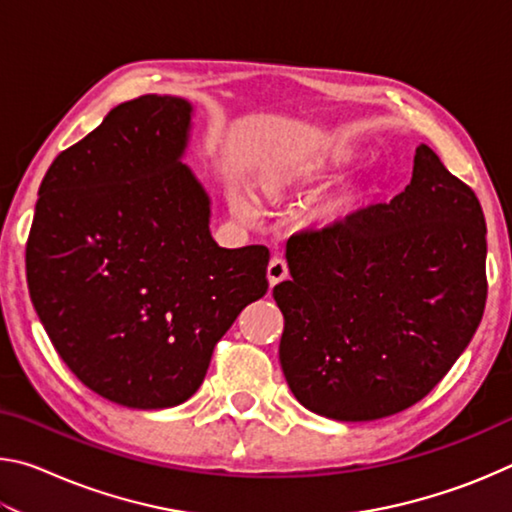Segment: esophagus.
I'll return each mask as SVG.
<instances>
[{
  "label": "esophagus",
  "mask_w": 512,
  "mask_h": 512,
  "mask_svg": "<svg viewBox=\"0 0 512 512\" xmlns=\"http://www.w3.org/2000/svg\"><path fill=\"white\" fill-rule=\"evenodd\" d=\"M266 275H268V284H271V287H275L277 282L287 280V277H289V266H287V262H284L282 257H273L271 262H268V266H266Z\"/></svg>",
  "instance_id": "obj_1"
}]
</instances>
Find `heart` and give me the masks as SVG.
<instances>
[{
  "mask_svg": "<svg viewBox=\"0 0 512 512\" xmlns=\"http://www.w3.org/2000/svg\"><path fill=\"white\" fill-rule=\"evenodd\" d=\"M259 185H262V194L268 198V201H280L291 185V173L287 169H268L262 173ZM230 203L235 207V212L239 216H244V219H255L259 214V203L246 187H239V185L232 187Z\"/></svg>",
  "mask_w": 512,
  "mask_h": 512,
  "instance_id": "heart-1",
  "label": "heart"
}]
</instances>
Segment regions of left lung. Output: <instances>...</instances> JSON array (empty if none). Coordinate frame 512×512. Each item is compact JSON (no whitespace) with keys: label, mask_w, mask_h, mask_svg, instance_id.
Returning <instances> with one entry per match:
<instances>
[{"label":"left lung","mask_w":512,"mask_h":512,"mask_svg":"<svg viewBox=\"0 0 512 512\" xmlns=\"http://www.w3.org/2000/svg\"><path fill=\"white\" fill-rule=\"evenodd\" d=\"M485 219L479 198L427 144L391 203L370 205L287 244L291 280L280 363L305 409L368 422L420 402L481 323Z\"/></svg>","instance_id":"8db88e82"}]
</instances>
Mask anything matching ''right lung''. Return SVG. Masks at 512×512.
Returning a JSON list of instances; mask_svg holds the SVG:
<instances>
[{
    "instance_id": "1",
    "label": "right lung",
    "mask_w": 512,
    "mask_h": 512,
    "mask_svg": "<svg viewBox=\"0 0 512 512\" xmlns=\"http://www.w3.org/2000/svg\"><path fill=\"white\" fill-rule=\"evenodd\" d=\"M183 97L112 108L42 180L27 244L31 302L60 359L128 409H169L203 384L216 341L268 289L266 246L221 248L185 155Z\"/></svg>"
}]
</instances>
